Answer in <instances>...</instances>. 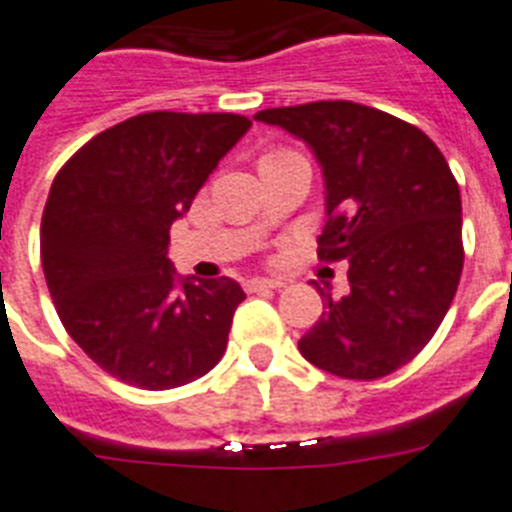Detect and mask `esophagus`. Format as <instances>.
Instances as JSON below:
<instances>
[{"label":"esophagus","mask_w":512,"mask_h":512,"mask_svg":"<svg viewBox=\"0 0 512 512\" xmlns=\"http://www.w3.org/2000/svg\"><path fill=\"white\" fill-rule=\"evenodd\" d=\"M247 291L249 294H255V291H273V289H281V283L278 281H270V278H249L247 283Z\"/></svg>","instance_id":"34e87169"}]
</instances>
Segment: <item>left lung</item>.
<instances>
[{
	"instance_id": "8db88e82",
	"label": "left lung",
	"mask_w": 512,
	"mask_h": 512,
	"mask_svg": "<svg viewBox=\"0 0 512 512\" xmlns=\"http://www.w3.org/2000/svg\"><path fill=\"white\" fill-rule=\"evenodd\" d=\"M312 148L325 176L317 257L349 263L351 291L299 341L309 364L343 380H377L435 336L463 270L461 190L419 127L354 101L255 114Z\"/></svg>"
}]
</instances>
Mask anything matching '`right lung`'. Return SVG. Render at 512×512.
<instances>
[{
  "instance_id": "add662e5",
  "label": "right lung",
  "mask_w": 512,
  "mask_h": 512,
  "mask_svg": "<svg viewBox=\"0 0 512 512\" xmlns=\"http://www.w3.org/2000/svg\"><path fill=\"white\" fill-rule=\"evenodd\" d=\"M249 127L239 114H137L54 176L41 218L46 286L72 341L111 377L169 390L221 362L244 291L226 276H176L169 231Z\"/></svg>"
}]
</instances>
